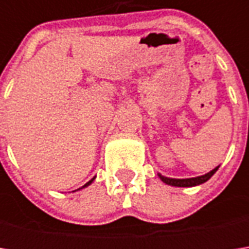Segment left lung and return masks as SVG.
I'll return each instance as SVG.
<instances>
[{"mask_svg": "<svg viewBox=\"0 0 249 249\" xmlns=\"http://www.w3.org/2000/svg\"><path fill=\"white\" fill-rule=\"evenodd\" d=\"M216 170H217V167H215L213 170H211L209 173H206V175H204V176L193 177V178H169V177L160 176V175H159V177L162 178V181H163V183H166V184H170V186H175V187H194V186H198V184H202V183H205L206 180H209L211 177L215 175Z\"/></svg>", "mask_w": 249, "mask_h": 249, "instance_id": "left-lung-1", "label": "left lung"}]
</instances>
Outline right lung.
I'll return each mask as SVG.
<instances>
[{
  "label": "right lung",
  "mask_w": 249,
  "mask_h": 249,
  "mask_svg": "<svg viewBox=\"0 0 249 249\" xmlns=\"http://www.w3.org/2000/svg\"><path fill=\"white\" fill-rule=\"evenodd\" d=\"M91 181H92V180H91ZM91 181H89V183H86V184H84V186H83V187H86V186H89V184H90V183H91Z\"/></svg>",
  "instance_id": "right-lung-1"
}]
</instances>
